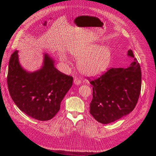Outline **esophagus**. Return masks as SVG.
<instances>
[{
    "mask_svg": "<svg viewBox=\"0 0 156 156\" xmlns=\"http://www.w3.org/2000/svg\"><path fill=\"white\" fill-rule=\"evenodd\" d=\"M74 83L75 85H80L81 83V80L77 77H75L74 78Z\"/></svg>",
    "mask_w": 156,
    "mask_h": 156,
    "instance_id": "34e87169",
    "label": "esophagus"
}]
</instances>
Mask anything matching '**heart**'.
<instances>
[{
	"instance_id": "b5f03b06",
	"label": "heart",
	"mask_w": 156,
	"mask_h": 156,
	"mask_svg": "<svg viewBox=\"0 0 156 156\" xmlns=\"http://www.w3.org/2000/svg\"><path fill=\"white\" fill-rule=\"evenodd\" d=\"M72 55L78 62L79 69L84 75L90 76H99L107 70L112 61V51L108 46L91 44L76 50Z\"/></svg>"
}]
</instances>
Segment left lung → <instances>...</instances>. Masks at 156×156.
<instances>
[{
  "instance_id": "left-lung-1",
  "label": "left lung",
  "mask_w": 156,
  "mask_h": 156,
  "mask_svg": "<svg viewBox=\"0 0 156 156\" xmlns=\"http://www.w3.org/2000/svg\"><path fill=\"white\" fill-rule=\"evenodd\" d=\"M128 55L134 57L132 50ZM87 79L93 85L90 113L98 122L110 123L135 108L142 85L140 66L136 58L127 68H111L97 78Z\"/></svg>"
}]
</instances>
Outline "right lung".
Instances as JSON below:
<instances>
[{"label":"right lung","instance_id":"right-lung-1","mask_svg":"<svg viewBox=\"0 0 156 156\" xmlns=\"http://www.w3.org/2000/svg\"><path fill=\"white\" fill-rule=\"evenodd\" d=\"M7 80L10 95L18 108L31 118L48 121L59 111L73 78L57 69L47 54L42 69L28 73L20 65L16 51L10 57Z\"/></svg>","mask_w":156,"mask_h":156}]
</instances>
